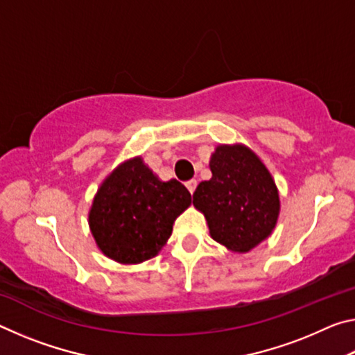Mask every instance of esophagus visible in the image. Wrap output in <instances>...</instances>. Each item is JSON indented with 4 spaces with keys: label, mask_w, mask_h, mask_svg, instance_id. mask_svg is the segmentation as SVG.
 I'll return each instance as SVG.
<instances>
[{
    "label": "esophagus",
    "mask_w": 355,
    "mask_h": 355,
    "mask_svg": "<svg viewBox=\"0 0 355 355\" xmlns=\"http://www.w3.org/2000/svg\"><path fill=\"white\" fill-rule=\"evenodd\" d=\"M186 188H188V191L191 192V194H194V191L197 188V182L196 180H189L188 183H186Z\"/></svg>",
    "instance_id": "esophagus-1"
}]
</instances>
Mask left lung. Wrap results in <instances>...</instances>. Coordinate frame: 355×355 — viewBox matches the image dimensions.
<instances>
[{"instance_id": "8db88e82", "label": "left lung", "mask_w": 355, "mask_h": 355, "mask_svg": "<svg viewBox=\"0 0 355 355\" xmlns=\"http://www.w3.org/2000/svg\"><path fill=\"white\" fill-rule=\"evenodd\" d=\"M209 169L213 177L197 186L192 203L205 216L216 243L245 254L271 236L277 225V186L258 155L244 144H219Z\"/></svg>"}]
</instances>
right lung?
Instances as JSON below:
<instances>
[{"instance_id":"add662e5","label":"right lung","mask_w":355,"mask_h":355,"mask_svg":"<svg viewBox=\"0 0 355 355\" xmlns=\"http://www.w3.org/2000/svg\"><path fill=\"white\" fill-rule=\"evenodd\" d=\"M191 202L182 183L175 178L163 182L135 156L101 182L89 209V228L107 258L139 264L159 254L173 222Z\"/></svg>"}]
</instances>
